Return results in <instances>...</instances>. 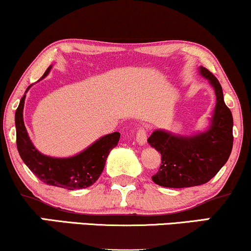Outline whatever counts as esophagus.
I'll use <instances>...</instances> for the list:
<instances>
[{
    "instance_id": "obj_1",
    "label": "esophagus",
    "mask_w": 251,
    "mask_h": 251,
    "mask_svg": "<svg viewBox=\"0 0 251 251\" xmlns=\"http://www.w3.org/2000/svg\"><path fill=\"white\" fill-rule=\"evenodd\" d=\"M147 133H149V128L147 127H140L138 129L135 139H137L139 145H145V143H146Z\"/></svg>"
}]
</instances>
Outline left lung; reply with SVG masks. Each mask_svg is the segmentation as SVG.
I'll return each mask as SVG.
<instances>
[{"instance_id": "8db88e82", "label": "left lung", "mask_w": 251, "mask_h": 251, "mask_svg": "<svg viewBox=\"0 0 251 251\" xmlns=\"http://www.w3.org/2000/svg\"><path fill=\"white\" fill-rule=\"evenodd\" d=\"M201 74L210 81L216 93L212 127L194 137H176L155 131L147 143L160 152L161 164L152 179L168 188H186L207 183L227 162L232 150V114L223 100L221 84L206 68Z\"/></svg>"}]
</instances>
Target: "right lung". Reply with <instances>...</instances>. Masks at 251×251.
I'll list each match as a JSON object with an SVG mask.
<instances>
[{"instance_id": "1", "label": "right lung", "mask_w": 251, "mask_h": 251, "mask_svg": "<svg viewBox=\"0 0 251 251\" xmlns=\"http://www.w3.org/2000/svg\"><path fill=\"white\" fill-rule=\"evenodd\" d=\"M50 69L51 66L47 69L43 77L49 74ZM24 99L25 96L22 97L15 113L16 145L24 164L28 166L29 170L42 182L47 185L60 187L70 191L86 188L93 185L104 170L108 153L118 145L120 138L119 132L104 135L84 152L71 158L57 159L43 155L35 149L26 133L23 122Z\"/></svg>"}]
</instances>
